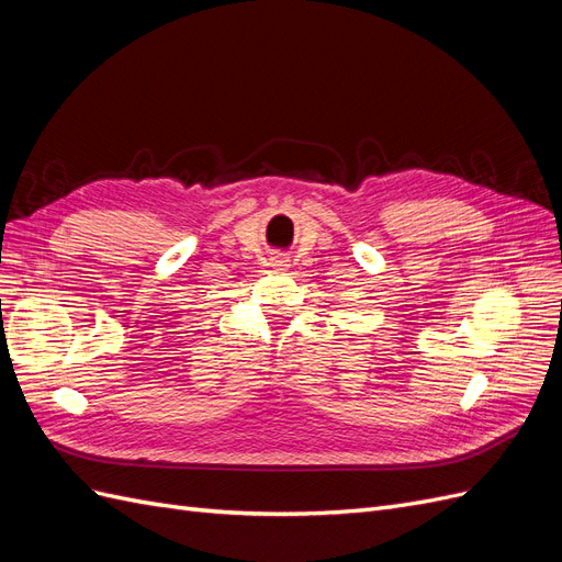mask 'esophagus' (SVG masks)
Here are the masks:
<instances>
[{
    "instance_id": "1",
    "label": "esophagus",
    "mask_w": 562,
    "mask_h": 562,
    "mask_svg": "<svg viewBox=\"0 0 562 562\" xmlns=\"http://www.w3.org/2000/svg\"><path fill=\"white\" fill-rule=\"evenodd\" d=\"M285 262H288V260H274L277 267H285Z\"/></svg>"
}]
</instances>
